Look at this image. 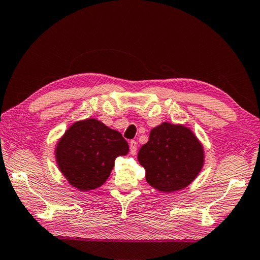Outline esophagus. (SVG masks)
I'll return each instance as SVG.
<instances>
[{
    "instance_id": "34e87169",
    "label": "esophagus",
    "mask_w": 260,
    "mask_h": 260,
    "mask_svg": "<svg viewBox=\"0 0 260 260\" xmlns=\"http://www.w3.org/2000/svg\"><path fill=\"white\" fill-rule=\"evenodd\" d=\"M136 150H138V143H136V141L134 140L129 141V151L132 155H135Z\"/></svg>"
}]
</instances>
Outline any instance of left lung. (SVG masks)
Listing matches in <instances>:
<instances>
[{"label":"left lung","instance_id":"obj_1","mask_svg":"<svg viewBox=\"0 0 260 260\" xmlns=\"http://www.w3.org/2000/svg\"><path fill=\"white\" fill-rule=\"evenodd\" d=\"M146 180L157 190L172 192L189 186L204 165V149L192 131L183 125L161 122L138 153Z\"/></svg>","mask_w":260,"mask_h":260}]
</instances>
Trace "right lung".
I'll return each instance as SVG.
<instances>
[{"instance_id": "1", "label": "right lung", "mask_w": 260, "mask_h": 260, "mask_svg": "<svg viewBox=\"0 0 260 260\" xmlns=\"http://www.w3.org/2000/svg\"><path fill=\"white\" fill-rule=\"evenodd\" d=\"M128 150V143L119 132L91 118L69 127L57 143L55 157L69 183L88 191L107 181L114 159Z\"/></svg>"}]
</instances>
